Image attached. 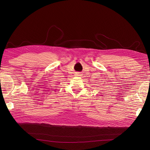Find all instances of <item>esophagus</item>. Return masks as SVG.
Returning a JSON list of instances; mask_svg holds the SVG:
<instances>
[{"mask_svg": "<svg viewBox=\"0 0 150 150\" xmlns=\"http://www.w3.org/2000/svg\"><path fill=\"white\" fill-rule=\"evenodd\" d=\"M78 76H80V75H79V74H78Z\"/></svg>", "mask_w": 150, "mask_h": 150, "instance_id": "34e87169", "label": "esophagus"}]
</instances>
